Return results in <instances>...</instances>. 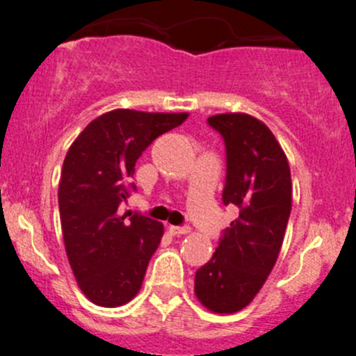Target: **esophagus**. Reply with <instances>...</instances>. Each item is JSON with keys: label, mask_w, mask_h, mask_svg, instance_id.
<instances>
[{"label": "esophagus", "mask_w": 356, "mask_h": 356, "mask_svg": "<svg viewBox=\"0 0 356 356\" xmlns=\"http://www.w3.org/2000/svg\"><path fill=\"white\" fill-rule=\"evenodd\" d=\"M168 231H170L174 236H182V234H188L189 227L188 225H170Z\"/></svg>", "instance_id": "1"}]
</instances>
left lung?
I'll return each mask as SVG.
<instances>
[{"label": "left lung", "mask_w": 356, "mask_h": 356, "mask_svg": "<svg viewBox=\"0 0 356 356\" xmlns=\"http://www.w3.org/2000/svg\"><path fill=\"white\" fill-rule=\"evenodd\" d=\"M208 125L224 139L222 201L238 208V218L196 270L195 293L208 310L234 314L257 296L277 261L291 213V170L270 129L251 115H213Z\"/></svg>", "instance_id": "obj_1"}]
</instances>
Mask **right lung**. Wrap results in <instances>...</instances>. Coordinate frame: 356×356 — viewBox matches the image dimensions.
Wrapping results in <instances>:
<instances>
[{
	"mask_svg": "<svg viewBox=\"0 0 356 356\" xmlns=\"http://www.w3.org/2000/svg\"><path fill=\"white\" fill-rule=\"evenodd\" d=\"M188 113L111 110L72 143L58 186L60 222L68 264L88 300L120 307L141 289L163 225L141 213H118L136 191L138 158Z\"/></svg>",
	"mask_w": 356,
	"mask_h": 356,
	"instance_id": "add662e5",
	"label": "right lung"
}]
</instances>
